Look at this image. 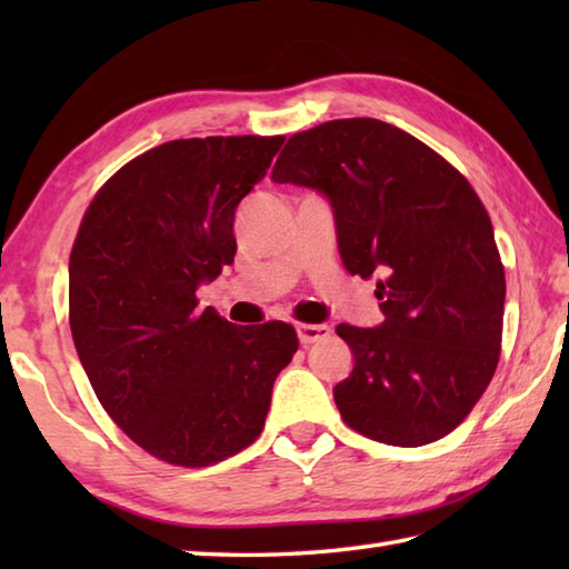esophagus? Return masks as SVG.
Wrapping results in <instances>:
<instances>
[{"label":"esophagus","mask_w":569,"mask_h":569,"mask_svg":"<svg viewBox=\"0 0 569 569\" xmlns=\"http://www.w3.org/2000/svg\"><path fill=\"white\" fill-rule=\"evenodd\" d=\"M296 331H298V341H301L303 346L321 341L331 333V329L326 323H298Z\"/></svg>","instance_id":"1"}]
</instances>
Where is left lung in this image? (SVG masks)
<instances>
[{
	"mask_svg": "<svg viewBox=\"0 0 569 569\" xmlns=\"http://www.w3.org/2000/svg\"><path fill=\"white\" fill-rule=\"evenodd\" d=\"M271 180L321 192L346 271L377 276L383 321L336 329L353 353L333 387L343 421L391 447L447 437L492 381L502 343L505 268L477 192L373 118L296 132Z\"/></svg>",
	"mask_w": 569,
	"mask_h": 569,
	"instance_id": "1",
	"label": "left lung"
}]
</instances>
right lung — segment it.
Masks as SVG:
<instances>
[{"instance_id":"1","label":"right lung","mask_w":569,"mask_h":569,"mask_svg":"<svg viewBox=\"0 0 569 569\" xmlns=\"http://www.w3.org/2000/svg\"><path fill=\"white\" fill-rule=\"evenodd\" d=\"M281 134L170 140L104 182L70 253V329L104 411L148 455L210 467L261 437L293 326H236L198 288L236 258V208Z\"/></svg>"}]
</instances>
